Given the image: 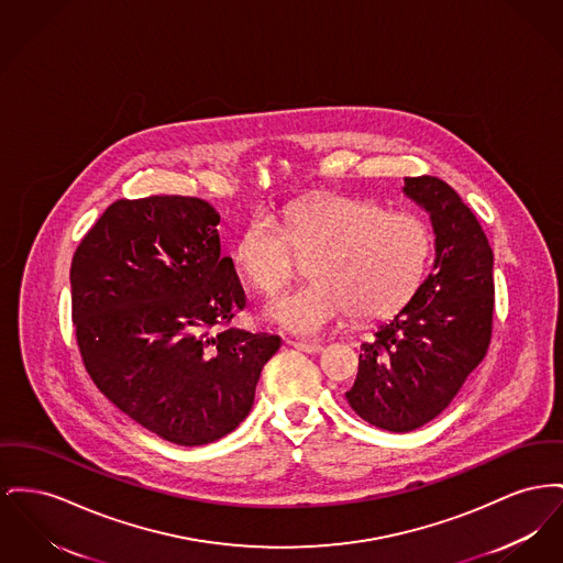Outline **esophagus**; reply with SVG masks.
Wrapping results in <instances>:
<instances>
[{
	"label": "esophagus",
	"mask_w": 563,
	"mask_h": 563,
	"mask_svg": "<svg viewBox=\"0 0 563 563\" xmlns=\"http://www.w3.org/2000/svg\"><path fill=\"white\" fill-rule=\"evenodd\" d=\"M291 346L298 349L301 353H321L323 344L319 342H303V340H291Z\"/></svg>",
	"instance_id": "esophagus-1"
}]
</instances>
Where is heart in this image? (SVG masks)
Segmentation results:
<instances>
[{
  "mask_svg": "<svg viewBox=\"0 0 563 563\" xmlns=\"http://www.w3.org/2000/svg\"><path fill=\"white\" fill-rule=\"evenodd\" d=\"M430 225L372 199L330 196L287 210L285 221L260 212L235 242V264L260 296L276 294L316 253L310 283L269 301L267 317L312 335L344 321L385 319L406 306L430 265Z\"/></svg>",
  "mask_w": 563,
  "mask_h": 563,
  "instance_id": "b5f03b06",
  "label": "heart"
}]
</instances>
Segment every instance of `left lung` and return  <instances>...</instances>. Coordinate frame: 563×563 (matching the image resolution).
<instances>
[{"label": "left lung", "mask_w": 563, "mask_h": 563, "mask_svg": "<svg viewBox=\"0 0 563 563\" xmlns=\"http://www.w3.org/2000/svg\"><path fill=\"white\" fill-rule=\"evenodd\" d=\"M431 214L435 262L396 317L362 344L351 408L376 428L417 430L435 419L481 364L494 331V251L474 212L444 180L406 178Z\"/></svg>", "instance_id": "8db88e82"}]
</instances>
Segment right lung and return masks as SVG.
I'll return each instance as SVG.
<instances>
[{"label":"right lung","mask_w":563,"mask_h":563,"mask_svg":"<svg viewBox=\"0 0 563 563\" xmlns=\"http://www.w3.org/2000/svg\"><path fill=\"white\" fill-rule=\"evenodd\" d=\"M219 219L189 196L117 199L69 267L87 374L135 423L180 446L235 430L280 346L278 335L232 328L246 298L221 255Z\"/></svg>","instance_id":"add662e5"}]
</instances>
